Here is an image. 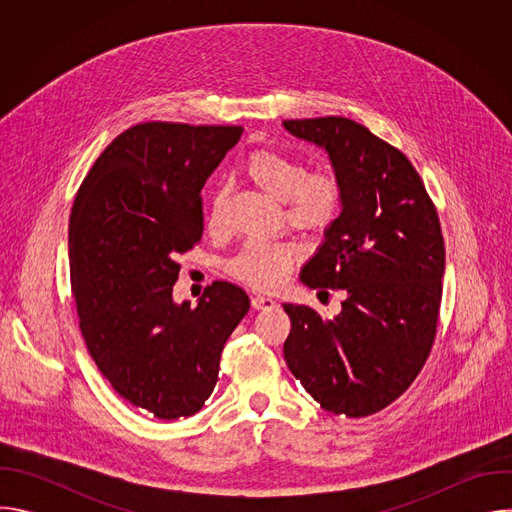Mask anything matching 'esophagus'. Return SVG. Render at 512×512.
I'll list each match as a JSON object with an SVG mask.
<instances>
[{"mask_svg":"<svg viewBox=\"0 0 512 512\" xmlns=\"http://www.w3.org/2000/svg\"><path fill=\"white\" fill-rule=\"evenodd\" d=\"M251 306H253L255 310H271V308H275V300H273V298H267V296H255V298L251 300Z\"/></svg>","mask_w":512,"mask_h":512,"instance_id":"34e87169","label":"esophagus"}]
</instances>
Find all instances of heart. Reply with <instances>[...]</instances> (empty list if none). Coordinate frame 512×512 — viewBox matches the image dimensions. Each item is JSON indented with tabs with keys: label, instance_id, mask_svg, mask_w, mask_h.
Returning <instances> with one entry per match:
<instances>
[{
	"label": "heart",
	"instance_id": "heart-1",
	"mask_svg": "<svg viewBox=\"0 0 512 512\" xmlns=\"http://www.w3.org/2000/svg\"><path fill=\"white\" fill-rule=\"evenodd\" d=\"M247 178L269 198L283 202L289 227L308 235L326 233L340 214L342 186L330 170L306 172L304 164L277 150H255L245 164ZM225 225V196L218 192L208 212V229ZM302 261V249L289 241H251L231 261L229 273L259 291H273Z\"/></svg>",
	"mask_w": 512,
	"mask_h": 512
}]
</instances>
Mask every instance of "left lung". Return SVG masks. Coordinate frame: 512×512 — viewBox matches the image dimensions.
<instances>
[{"mask_svg": "<svg viewBox=\"0 0 512 512\" xmlns=\"http://www.w3.org/2000/svg\"><path fill=\"white\" fill-rule=\"evenodd\" d=\"M283 127L324 148L342 186V210L300 279L346 294L332 320L283 304V356L322 409L367 417L409 389L433 346L446 267L440 218L407 156L364 125L318 117Z\"/></svg>", "mask_w": 512, "mask_h": 512, "instance_id": "left-lung-1", "label": "left lung"}]
</instances>
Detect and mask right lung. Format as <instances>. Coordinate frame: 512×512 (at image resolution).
<instances>
[{
  "mask_svg": "<svg viewBox=\"0 0 512 512\" xmlns=\"http://www.w3.org/2000/svg\"><path fill=\"white\" fill-rule=\"evenodd\" d=\"M241 133L133 125L107 145L72 204L70 283L87 350L125 401L158 419L202 409L251 306L229 281L208 285L196 308L172 298L178 255L202 237V186Z\"/></svg>",
  "mask_w": 512,
  "mask_h": 512,
  "instance_id": "right-lung-1",
  "label": "right lung"
}]
</instances>
